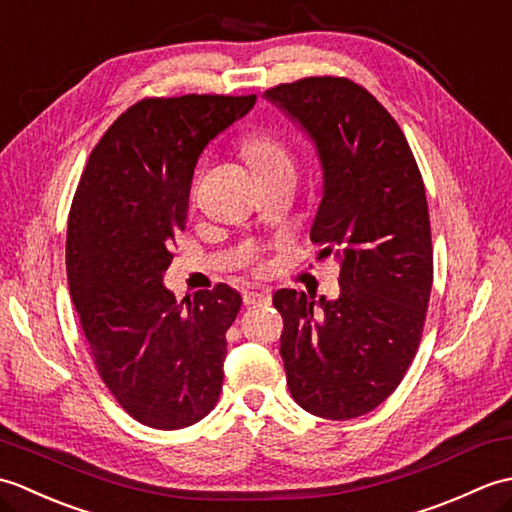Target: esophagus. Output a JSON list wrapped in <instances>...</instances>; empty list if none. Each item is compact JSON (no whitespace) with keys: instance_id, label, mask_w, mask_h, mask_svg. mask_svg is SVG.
Wrapping results in <instances>:
<instances>
[{"instance_id":"1","label":"esophagus","mask_w":512,"mask_h":512,"mask_svg":"<svg viewBox=\"0 0 512 512\" xmlns=\"http://www.w3.org/2000/svg\"><path fill=\"white\" fill-rule=\"evenodd\" d=\"M266 301H270V292L268 290L244 292V303H248V306H255V303H266Z\"/></svg>"}]
</instances>
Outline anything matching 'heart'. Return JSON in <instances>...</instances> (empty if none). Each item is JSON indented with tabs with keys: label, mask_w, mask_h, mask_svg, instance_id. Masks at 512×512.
<instances>
[{
	"label": "heart",
	"mask_w": 512,
	"mask_h": 512,
	"mask_svg": "<svg viewBox=\"0 0 512 512\" xmlns=\"http://www.w3.org/2000/svg\"><path fill=\"white\" fill-rule=\"evenodd\" d=\"M244 154L250 160V165L255 167L257 176H259V173H266V171H273V169L292 167L286 147L270 134L250 136L244 143Z\"/></svg>",
	"instance_id": "heart-1"
}]
</instances>
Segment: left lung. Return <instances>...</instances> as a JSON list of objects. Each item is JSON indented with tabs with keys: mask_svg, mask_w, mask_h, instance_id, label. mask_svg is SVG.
Here are the masks:
<instances>
[{
	"mask_svg": "<svg viewBox=\"0 0 512 512\" xmlns=\"http://www.w3.org/2000/svg\"><path fill=\"white\" fill-rule=\"evenodd\" d=\"M264 99L310 140L323 180L310 239L341 270L336 299L275 292L290 394L319 418H358L400 385L420 343L433 281L422 176L398 123L361 85L310 76Z\"/></svg>",
	"mask_w": 512,
	"mask_h": 512,
	"instance_id": "8db88e82",
	"label": "left lung"
}]
</instances>
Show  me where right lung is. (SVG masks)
Wrapping results in <instances>:
<instances>
[{"label": "right lung", "mask_w": 512, "mask_h": 512, "mask_svg": "<svg viewBox=\"0 0 512 512\" xmlns=\"http://www.w3.org/2000/svg\"><path fill=\"white\" fill-rule=\"evenodd\" d=\"M250 96L145 99L107 129L83 169L68 217L65 268L96 369L121 407L154 429H184L222 391L231 286L176 301L162 284L184 231L195 165Z\"/></svg>", "instance_id": "obj_1"}]
</instances>
